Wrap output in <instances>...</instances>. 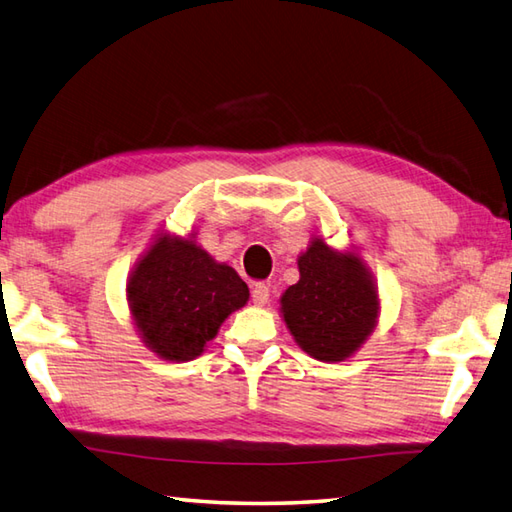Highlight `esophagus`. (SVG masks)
I'll use <instances>...</instances> for the list:
<instances>
[{
    "instance_id": "esophagus-1",
    "label": "esophagus",
    "mask_w": 512,
    "mask_h": 512,
    "mask_svg": "<svg viewBox=\"0 0 512 512\" xmlns=\"http://www.w3.org/2000/svg\"><path fill=\"white\" fill-rule=\"evenodd\" d=\"M252 300H254V305H258V307L267 305V302H269V287L267 285H254Z\"/></svg>"
}]
</instances>
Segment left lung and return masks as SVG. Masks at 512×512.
Returning <instances> with one entry per match:
<instances>
[{
	"instance_id": "left-lung-1",
	"label": "left lung",
	"mask_w": 512,
	"mask_h": 512,
	"mask_svg": "<svg viewBox=\"0 0 512 512\" xmlns=\"http://www.w3.org/2000/svg\"><path fill=\"white\" fill-rule=\"evenodd\" d=\"M300 280L280 296V314L298 347L320 362H342L378 325L380 298L356 252L314 238L298 256Z\"/></svg>"
}]
</instances>
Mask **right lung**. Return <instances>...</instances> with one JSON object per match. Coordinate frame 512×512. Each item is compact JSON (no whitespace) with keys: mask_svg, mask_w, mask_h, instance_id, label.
Segmentation results:
<instances>
[{"mask_svg":"<svg viewBox=\"0 0 512 512\" xmlns=\"http://www.w3.org/2000/svg\"><path fill=\"white\" fill-rule=\"evenodd\" d=\"M125 294L145 347L170 362L201 356L225 318L249 300L245 280L196 245L194 234L168 232L137 260Z\"/></svg>","mask_w":512,"mask_h":512,"instance_id":"obj_1","label":"right lung"}]
</instances>
